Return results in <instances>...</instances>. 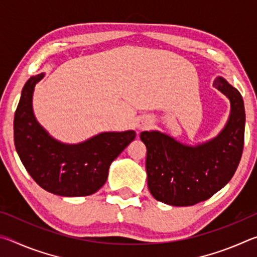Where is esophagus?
I'll list each match as a JSON object with an SVG mask.
<instances>
[{
	"mask_svg": "<svg viewBox=\"0 0 257 257\" xmlns=\"http://www.w3.org/2000/svg\"><path fill=\"white\" fill-rule=\"evenodd\" d=\"M151 124H152V121L149 116H141V118H139L137 121V128L141 130L150 128Z\"/></svg>",
	"mask_w": 257,
	"mask_h": 257,
	"instance_id": "1",
	"label": "esophagus"
}]
</instances>
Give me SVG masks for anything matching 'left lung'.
<instances>
[{
    "instance_id": "obj_1",
    "label": "left lung",
    "mask_w": 257,
    "mask_h": 257,
    "mask_svg": "<svg viewBox=\"0 0 257 257\" xmlns=\"http://www.w3.org/2000/svg\"><path fill=\"white\" fill-rule=\"evenodd\" d=\"M213 87L230 102L229 118L214 138L188 145L159 130L141 134L147 149V185L156 201L195 205L222 189L237 170L245 137L242 97L223 77H216Z\"/></svg>"
}]
</instances>
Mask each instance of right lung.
Listing matches in <instances>:
<instances>
[{
	"label": "right lung",
	"mask_w": 257,
	"mask_h": 257,
	"mask_svg": "<svg viewBox=\"0 0 257 257\" xmlns=\"http://www.w3.org/2000/svg\"><path fill=\"white\" fill-rule=\"evenodd\" d=\"M45 73L26 82L16 110L14 130L17 153L43 189L64 197L88 196L105 184L111 163L132 143L136 133L105 132L78 144L52 137L33 110L35 86Z\"/></svg>",
	"instance_id": "right-lung-1"
}]
</instances>
